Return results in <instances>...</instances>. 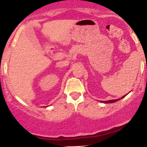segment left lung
Masks as SVG:
<instances>
[{"mask_svg": "<svg viewBox=\"0 0 147 147\" xmlns=\"http://www.w3.org/2000/svg\"><path fill=\"white\" fill-rule=\"evenodd\" d=\"M126 96V95H125ZM125 96H124L123 97H121V98H124ZM121 98H119V99H113V100H109V101H104V102H104V103H113V102H117V101H119V100H120Z\"/></svg>", "mask_w": 147, "mask_h": 147, "instance_id": "8db88e82", "label": "left lung"}]
</instances>
